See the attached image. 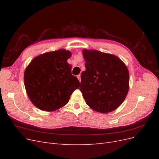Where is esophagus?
Returning <instances> with one entry per match:
<instances>
[{"label":"esophagus","mask_w":159,"mask_h":159,"mask_svg":"<svg viewBox=\"0 0 159 159\" xmlns=\"http://www.w3.org/2000/svg\"><path fill=\"white\" fill-rule=\"evenodd\" d=\"M77 78H78V80H79V81H81V75H80V74H79V75H77Z\"/></svg>","instance_id":"1"}]
</instances>
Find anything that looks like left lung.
I'll return each instance as SVG.
<instances>
[{"instance_id":"left-lung-1","label":"left lung","mask_w":159,"mask_h":159,"mask_svg":"<svg viewBox=\"0 0 159 159\" xmlns=\"http://www.w3.org/2000/svg\"><path fill=\"white\" fill-rule=\"evenodd\" d=\"M85 71L80 89L88 105L98 112H111L122 104L129 88V71L118 57L97 50H83Z\"/></svg>"}]
</instances>
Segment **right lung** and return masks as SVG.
<instances>
[{"label": "right lung", "instance_id": "1", "mask_svg": "<svg viewBox=\"0 0 159 159\" xmlns=\"http://www.w3.org/2000/svg\"><path fill=\"white\" fill-rule=\"evenodd\" d=\"M71 52L59 50L34 57L27 66L24 81L27 94L36 107L53 111L68 103L70 95L80 88L67 60Z\"/></svg>", "mask_w": 159, "mask_h": 159}]
</instances>
